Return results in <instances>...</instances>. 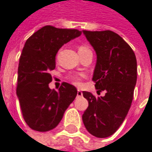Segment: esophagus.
Instances as JSON below:
<instances>
[{"mask_svg": "<svg viewBox=\"0 0 152 152\" xmlns=\"http://www.w3.org/2000/svg\"><path fill=\"white\" fill-rule=\"evenodd\" d=\"M77 97H81V96H83V92L82 91H80V90H77Z\"/></svg>", "mask_w": 152, "mask_h": 152, "instance_id": "esophagus-1", "label": "esophagus"}]
</instances>
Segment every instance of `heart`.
Masks as SVG:
<instances>
[{
    "mask_svg": "<svg viewBox=\"0 0 152 152\" xmlns=\"http://www.w3.org/2000/svg\"><path fill=\"white\" fill-rule=\"evenodd\" d=\"M87 50H90L87 46H81L79 48V52H83V51H87ZM82 77H83V75H73V76H69V79L70 83H73L74 85L80 86L82 84V83H81Z\"/></svg>",
    "mask_w": 152,
    "mask_h": 152,
    "instance_id": "b5f03b06",
    "label": "heart"
}]
</instances>
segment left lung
Wrapping results in <instances>:
<instances>
[{"label": "left lung", "mask_w": 152, "mask_h": 152, "mask_svg": "<svg viewBox=\"0 0 152 152\" xmlns=\"http://www.w3.org/2000/svg\"><path fill=\"white\" fill-rule=\"evenodd\" d=\"M97 55L93 80L98 92L105 95L96 98L83 91L88 107L83 121L92 135H112L128 115L137 81V61L133 49L122 37L110 30H83Z\"/></svg>", "instance_id": "1"}]
</instances>
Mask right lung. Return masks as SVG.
I'll use <instances>...</instances> for the list:
<instances>
[{"label": "right lung", "mask_w": 152, "mask_h": 152, "mask_svg": "<svg viewBox=\"0 0 152 152\" xmlns=\"http://www.w3.org/2000/svg\"><path fill=\"white\" fill-rule=\"evenodd\" d=\"M78 30L47 25L26 41L18 69L17 97L23 119L30 129L47 132L56 128L75 99L76 87L63 83L58 91L50 89V70L55 69V56L61 47L80 37Z\"/></svg>", "instance_id": "1"}]
</instances>
